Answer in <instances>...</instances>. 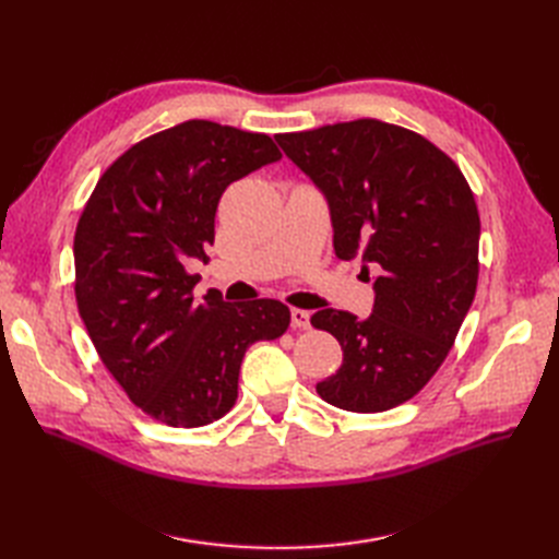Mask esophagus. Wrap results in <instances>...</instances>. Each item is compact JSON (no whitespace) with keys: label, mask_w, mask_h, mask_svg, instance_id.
Listing matches in <instances>:
<instances>
[{"label":"esophagus","mask_w":559,"mask_h":559,"mask_svg":"<svg viewBox=\"0 0 559 559\" xmlns=\"http://www.w3.org/2000/svg\"><path fill=\"white\" fill-rule=\"evenodd\" d=\"M292 326L294 329H310V312L300 310V308H292Z\"/></svg>","instance_id":"1"}]
</instances>
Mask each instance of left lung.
<instances>
[{"label": "left lung", "mask_w": 559, "mask_h": 559, "mask_svg": "<svg viewBox=\"0 0 559 559\" xmlns=\"http://www.w3.org/2000/svg\"><path fill=\"white\" fill-rule=\"evenodd\" d=\"M275 140L326 195L335 257L361 253V273H378L368 319L333 308L310 317L343 347L317 394L352 413L396 408L441 368L476 296V198L436 144L376 118Z\"/></svg>", "instance_id": "obj_1"}]
</instances>
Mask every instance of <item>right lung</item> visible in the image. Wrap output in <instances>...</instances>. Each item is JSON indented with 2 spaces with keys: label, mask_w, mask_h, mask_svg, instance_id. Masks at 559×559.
Listing matches in <instances>:
<instances>
[{
  "label": "right lung",
  "mask_w": 559,
  "mask_h": 559,
  "mask_svg": "<svg viewBox=\"0 0 559 559\" xmlns=\"http://www.w3.org/2000/svg\"><path fill=\"white\" fill-rule=\"evenodd\" d=\"M280 158L263 132L186 121L118 156L79 216V314L128 399L167 427L222 419L249 345L289 329V308L273 298L224 302L212 289L198 302L186 270L207 261L226 186Z\"/></svg>",
  "instance_id": "obj_1"
}]
</instances>
